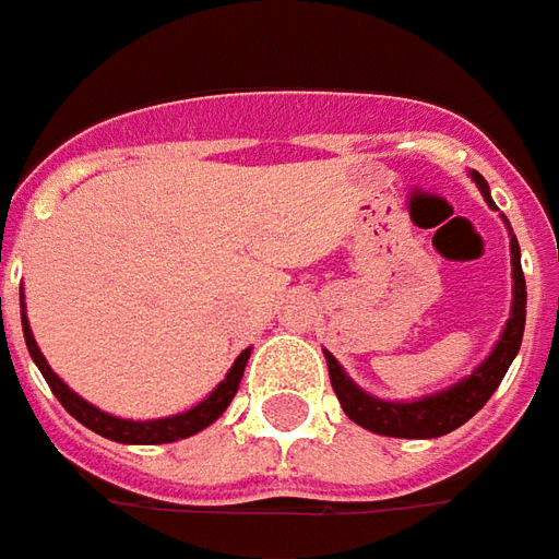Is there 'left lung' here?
Returning a JSON list of instances; mask_svg holds the SVG:
<instances>
[{
    "instance_id": "1",
    "label": "left lung",
    "mask_w": 559,
    "mask_h": 559,
    "mask_svg": "<svg viewBox=\"0 0 559 559\" xmlns=\"http://www.w3.org/2000/svg\"><path fill=\"white\" fill-rule=\"evenodd\" d=\"M473 180L481 189V195L493 207V198H490L488 180L478 171H473ZM512 316L502 328V336L497 340V346L490 352L485 361L478 364L473 373L461 379L457 385L445 388L439 394L418 400H379L373 394H367L361 388L352 382L346 370L336 364L331 352H324V361H328V373H331V385L336 391V400L343 406V413L349 415L355 425H361L364 430H373L382 437H397V439H433L445 437L451 430H457L466 425L473 415L485 406L490 394L500 388L502 376L509 370V364L514 361V355L521 349V336H524V322H526V283L524 271H521V247L512 235Z\"/></svg>"
}]
</instances>
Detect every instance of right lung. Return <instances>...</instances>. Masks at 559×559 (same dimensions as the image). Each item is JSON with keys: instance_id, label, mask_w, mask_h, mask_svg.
I'll return each mask as SVG.
<instances>
[{"instance_id": "right-lung-1", "label": "right lung", "mask_w": 559, "mask_h": 559, "mask_svg": "<svg viewBox=\"0 0 559 559\" xmlns=\"http://www.w3.org/2000/svg\"><path fill=\"white\" fill-rule=\"evenodd\" d=\"M20 319H23V336H26V349L33 355L35 367L41 370V376L47 379V385L50 391L57 394V400L66 406V413L74 415L83 427H90L93 433L105 439H114V442H126V445H159V442H177V439H186L198 433V430H204L210 427L219 415L228 409V403L235 400L237 388H240V379H243V367L249 361V352L243 349L237 355L235 367L228 370L219 385L210 391L207 397L201 400L198 406L192 409H186L180 415H171V418H156V421H129V418H117V415L102 413L98 406L93 403H86L81 394H74L62 379H59L53 370H50V364L45 361V355L38 349V343H35L33 328H29V319H26V312H23V295H20Z\"/></svg>"}]
</instances>
